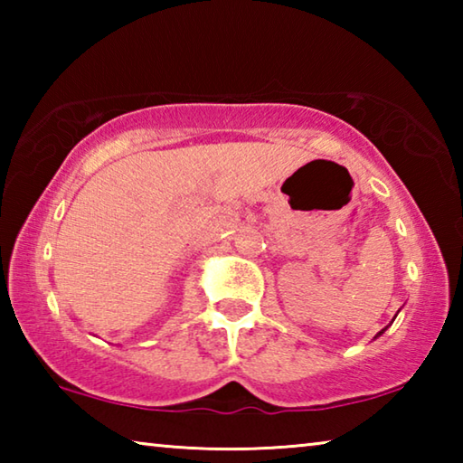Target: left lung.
Returning a JSON list of instances; mask_svg holds the SVG:
<instances>
[{
	"label": "left lung",
	"mask_w": 463,
	"mask_h": 463,
	"mask_svg": "<svg viewBox=\"0 0 463 463\" xmlns=\"http://www.w3.org/2000/svg\"><path fill=\"white\" fill-rule=\"evenodd\" d=\"M394 318H396V317H394ZM386 328H388V326H386ZM386 328H382V331H380V333H378V335H375V336H373V339H378V336H380V335H382V333H383V331H386Z\"/></svg>",
	"instance_id": "obj_1"
}]
</instances>
